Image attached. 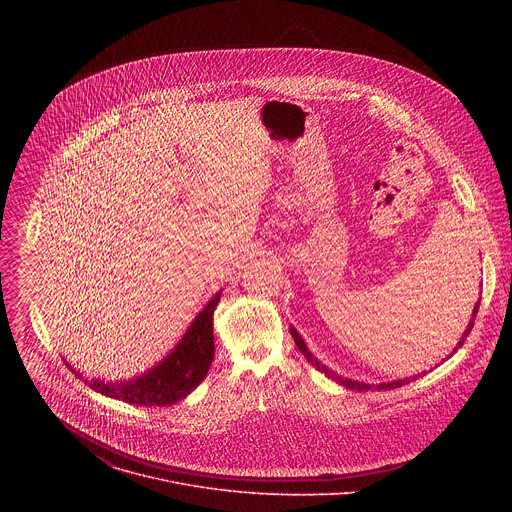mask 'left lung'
I'll return each mask as SVG.
<instances>
[{"mask_svg": "<svg viewBox=\"0 0 512 512\" xmlns=\"http://www.w3.org/2000/svg\"><path fill=\"white\" fill-rule=\"evenodd\" d=\"M477 311H479V301L475 303V307H473V313H471V319H469V323H467V329L463 331V335H461V339H459V343H457V347L453 349V353L463 345V341H465V337L469 335V331H471V327H473V321H475V315H477ZM290 333H292L293 341H295V345H297V349L301 351V355L307 359V363H311V365L315 366L319 372H323L325 376H329L331 380H335V382H339V384H343L345 388H349V390H359V392H366V390H392V388H400V386H404V384H410L412 380H416V378H420L422 374H426V372H420V374H414V376H410V378H398V380H392V382H380V384H366V382H359V380H351V378H345V376H341V374H337L335 370H331L329 366L323 365V363H319L313 355H311V351L307 349V345H305V341L301 339V335L297 333V329L295 327H290ZM451 353V355H453ZM449 355V357H451Z\"/></svg>", "mask_w": 512, "mask_h": 512, "instance_id": "1", "label": "left lung"}]
</instances>
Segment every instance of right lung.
Here are the masks:
<instances>
[{
	"label": "right lung",
	"mask_w": 512,
	"mask_h": 512,
	"mask_svg": "<svg viewBox=\"0 0 512 512\" xmlns=\"http://www.w3.org/2000/svg\"><path fill=\"white\" fill-rule=\"evenodd\" d=\"M220 293L222 290L209 299L203 311H199L171 353L136 378L116 382L100 378L88 380L69 363L67 366L84 380V384L108 398L134 406H171L187 398L203 382L215 359L213 313L219 305Z\"/></svg>",
	"instance_id": "obj_1"
}]
</instances>
